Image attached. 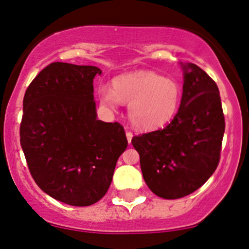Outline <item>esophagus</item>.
Wrapping results in <instances>:
<instances>
[{
  "label": "esophagus",
  "mask_w": 249,
  "mask_h": 249,
  "mask_svg": "<svg viewBox=\"0 0 249 249\" xmlns=\"http://www.w3.org/2000/svg\"><path fill=\"white\" fill-rule=\"evenodd\" d=\"M132 137H133V133L131 132V131H126V138L128 142H131V141H132Z\"/></svg>",
  "instance_id": "obj_1"
}]
</instances>
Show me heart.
I'll list each match as a JSON object with an SVG mask.
<instances>
[{"label": "heart", "instance_id": "obj_1", "mask_svg": "<svg viewBox=\"0 0 249 249\" xmlns=\"http://www.w3.org/2000/svg\"><path fill=\"white\" fill-rule=\"evenodd\" d=\"M99 101L116 108L119 102L128 104V118L141 130H156L170 123L178 113L182 90L176 79L154 71H134L113 79L112 89L101 85Z\"/></svg>", "mask_w": 249, "mask_h": 249}]
</instances>
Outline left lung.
<instances>
[{
	"mask_svg": "<svg viewBox=\"0 0 249 249\" xmlns=\"http://www.w3.org/2000/svg\"><path fill=\"white\" fill-rule=\"evenodd\" d=\"M178 113L160 130L134 136L145 182L156 196L179 199L201 187L218 167L225 117L215 82L188 63Z\"/></svg>",
	"mask_w": 249,
	"mask_h": 249,
	"instance_id": "left-lung-1",
	"label": "left lung"
}]
</instances>
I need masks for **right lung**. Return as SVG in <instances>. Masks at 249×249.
Masks as SVG:
<instances>
[{
	"instance_id": "1",
	"label": "right lung",
	"mask_w": 249,
	"mask_h": 249,
	"mask_svg": "<svg viewBox=\"0 0 249 249\" xmlns=\"http://www.w3.org/2000/svg\"><path fill=\"white\" fill-rule=\"evenodd\" d=\"M92 65L55 62L28 87L19 142L34 180L51 198L90 206L107 192L127 146L119 123L97 119Z\"/></svg>"
}]
</instances>
